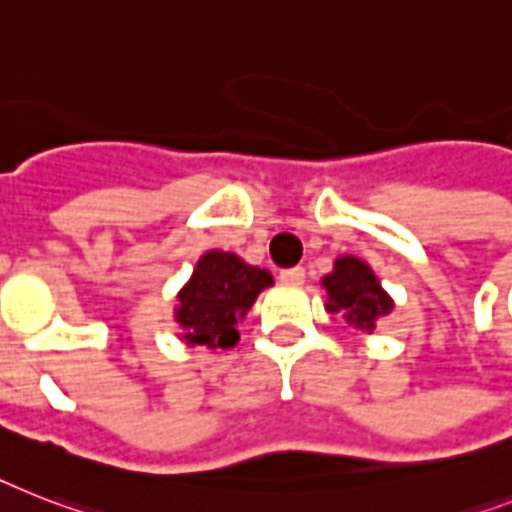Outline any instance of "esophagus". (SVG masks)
Listing matches in <instances>:
<instances>
[{
  "mask_svg": "<svg viewBox=\"0 0 512 512\" xmlns=\"http://www.w3.org/2000/svg\"><path fill=\"white\" fill-rule=\"evenodd\" d=\"M278 278H281V281H284V284H302V281H305V268H286V270H281V273H278Z\"/></svg>",
  "mask_w": 512,
  "mask_h": 512,
  "instance_id": "1",
  "label": "esophagus"
}]
</instances>
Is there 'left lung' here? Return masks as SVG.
Listing matches in <instances>:
<instances>
[{
	"mask_svg": "<svg viewBox=\"0 0 512 512\" xmlns=\"http://www.w3.org/2000/svg\"><path fill=\"white\" fill-rule=\"evenodd\" d=\"M323 286L328 294V313L342 315L357 331L371 334L378 318L392 313V297L381 289L371 265L360 257H336L334 270L323 276Z\"/></svg>",
	"mask_w": 512,
	"mask_h": 512,
	"instance_id": "left-lung-1",
	"label": "left lung"
}]
</instances>
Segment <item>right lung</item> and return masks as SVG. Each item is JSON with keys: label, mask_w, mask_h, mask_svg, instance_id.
<instances>
[{"label": "right lung", "mask_w": 512, "mask_h": 512, "mask_svg": "<svg viewBox=\"0 0 512 512\" xmlns=\"http://www.w3.org/2000/svg\"><path fill=\"white\" fill-rule=\"evenodd\" d=\"M273 286L268 270L247 265L242 257L210 249L199 257L189 284L178 292L176 323L186 344L228 350L239 342L236 323L255 305L257 294Z\"/></svg>", "instance_id": "right-lung-1"}]
</instances>
